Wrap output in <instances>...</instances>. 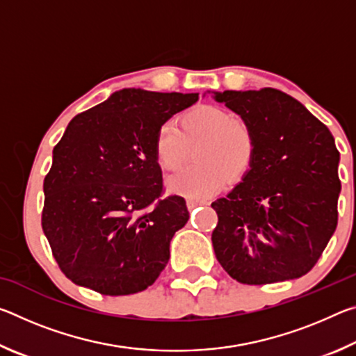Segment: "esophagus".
<instances>
[{"instance_id": "esophagus-1", "label": "esophagus", "mask_w": 356, "mask_h": 356, "mask_svg": "<svg viewBox=\"0 0 356 356\" xmlns=\"http://www.w3.org/2000/svg\"><path fill=\"white\" fill-rule=\"evenodd\" d=\"M207 201H204V200H195V197H188V200H186V206H188V209L190 210H193L195 207H197V206H207Z\"/></svg>"}]
</instances>
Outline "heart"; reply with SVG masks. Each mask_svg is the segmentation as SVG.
Listing matches in <instances>:
<instances>
[{"mask_svg":"<svg viewBox=\"0 0 356 356\" xmlns=\"http://www.w3.org/2000/svg\"><path fill=\"white\" fill-rule=\"evenodd\" d=\"M197 143L191 165L168 179V190L188 197H207L220 190L225 180L234 182L248 170L254 156V136L248 124L226 110L201 105L180 118V130L161 125L155 138V154L166 170L185 163L188 147Z\"/></svg>","mask_w":356,"mask_h":356,"instance_id":"heart-1","label":"heart"}]
</instances>
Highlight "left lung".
<instances>
[{"label": "left lung", "instance_id": "obj_1", "mask_svg": "<svg viewBox=\"0 0 356 356\" xmlns=\"http://www.w3.org/2000/svg\"><path fill=\"white\" fill-rule=\"evenodd\" d=\"M254 136L250 170L212 202L215 256L242 284H272L309 272L337 226L339 152L325 124L273 88L213 92Z\"/></svg>", "mask_w": 356, "mask_h": 356}]
</instances>
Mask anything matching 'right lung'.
<instances>
[{"mask_svg": "<svg viewBox=\"0 0 356 356\" xmlns=\"http://www.w3.org/2000/svg\"><path fill=\"white\" fill-rule=\"evenodd\" d=\"M197 99L129 88L70 120L44 180L42 229L72 282L130 295L163 272L190 213L182 196L161 197L155 138Z\"/></svg>", "mask_w": 356, "mask_h": 356, "instance_id": "add662e5", "label": "right lung"}]
</instances>
